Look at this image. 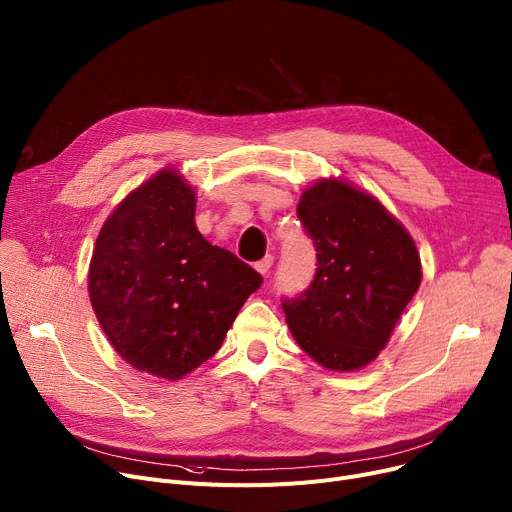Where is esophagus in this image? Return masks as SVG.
Returning a JSON list of instances; mask_svg holds the SVG:
<instances>
[{"instance_id": "esophagus-1", "label": "esophagus", "mask_w": 512, "mask_h": 512, "mask_svg": "<svg viewBox=\"0 0 512 512\" xmlns=\"http://www.w3.org/2000/svg\"><path fill=\"white\" fill-rule=\"evenodd\" d=\"M271 265H274V255H265L261 261L255 263V269L259 271V274H267Z\"/></svg>"}]
</instances>
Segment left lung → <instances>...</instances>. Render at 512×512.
I'll return each mask as SVG.
<instances>
[{"label":"left lung","mask_w":512,"mask_h":512,"mask_svg":"<svg viewBox=\"0 0 512 512\" xmlns=\"http://www.w3.org/2000/svg\"><path fill=\"white\" fill-rule=\"evenodd\" d=\"M296 214L317 249L313 284L284 313L296 344L335 372L368 366L387 346L422 282L412 234L364 189L317 179Z\"/></svg>","instance_id":"8db88e82"}]
</instances>
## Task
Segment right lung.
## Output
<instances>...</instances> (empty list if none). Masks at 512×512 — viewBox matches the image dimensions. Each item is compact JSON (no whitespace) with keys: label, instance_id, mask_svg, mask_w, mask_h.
<instances>
[{"label":"right lung","instance_id":"add662e5","mask_svg":"<svg viewBox=\"0 0 512 512\" xmlns=\"http://www.w3.org/2000/svg\"><path fill=\"white\" fill-rule=\"evenodd\" d=\"M195 189L168 166L102 224L88 267L94 315L135 370L177 381L214 356L263 278L195 226Z\"/></svg>","mask_w":512,"mask_h":512}]
</instances>
